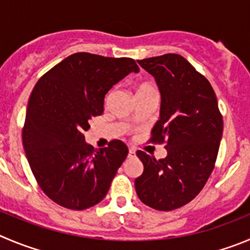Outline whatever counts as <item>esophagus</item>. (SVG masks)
<instances>
[{
  "mask_svg": "<svg viewBox=\"0 0 250 250\" xmlns=\"http://www.w3.org/2000/svg\"><path fill=\"white\" fill-rule=\"evenodd\" d=\"M136 157V150H133V149H129V151H128V158H134Z\"/></svg>",
  "mask_w": 250,
  "mask_h": 250,
  "instance_id": "34e87169",
  "label": "esophagus"
}]
</instances>
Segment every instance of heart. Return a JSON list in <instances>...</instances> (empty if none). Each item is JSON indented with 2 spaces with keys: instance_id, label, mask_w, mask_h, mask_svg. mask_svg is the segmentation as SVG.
<instances>
[{
  "instance_id": "1",
  "label": "heart",
  "mask_w": 250,
  "mask_h": 250,
  "mask_svg": "<svg viewBox=\"0 0 250 250\" xmlns=\"http://www.w3.org/2000/svg\"><path fill=\"white\" fill-rule=\"evenodd\" d=\"M149 88H153V86H151L150 83H138V85L136 86V93L143 92V91H146V90H149Z\"/></svg>"
}]
</instances>
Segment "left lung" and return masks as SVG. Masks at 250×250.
Here are the masks:
<instances>
[{"instance_id":"8db88e82","label":"left lung","mask_w":250,"mask_h":250,"mask_svg":"<svg viewBox=\"0 0 250 250\" xmlns=\"http://www.w3.org/2000/svg\"><path fill=\"white\" fill-rule=\"evenodd\" d=\"M138 64L154 76L160 91L151 141L167 139V154L157 160L137 151L144 170L134 186L144 205L171 211L195 199L208 180L222 138V116L211 83L181 55L164 54Z\"/></svg>"}]
</instances>
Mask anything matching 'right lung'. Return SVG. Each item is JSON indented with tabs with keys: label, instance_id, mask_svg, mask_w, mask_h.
<instances>
[{
	"label": "right lung",
	"instance_id": "add662e5",
	"mask_svg": "<svg viewBox=\"0 0 250 250\" xmlns=\"http://www.w3.org/2000/svg\"><path fill=\"white\" fill-rule=\"evenodd\" d=\"M129 58L76 53L44 74L29 97L23 148L37 183L49 199L70 209H86L104 199L128 148L86 143L88 121L104 112V96L130 72Z\"/></svg>",
	"mask_w": 250,
	"mask_h": 250
}]
</instances>
